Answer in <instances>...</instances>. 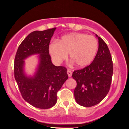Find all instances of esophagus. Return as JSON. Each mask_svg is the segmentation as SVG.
Listing matches in <instances>:
<instances>
[{"mask_svg":"<svg viewBox=\"0 0 129 129\" xmlns=\"http://www.w3.org/2000/svg\"><path fill=\"white\" fill-rule=\"evenodd\" d=\"M67 74H68V76H69V77H71L72 76V71H70V70H67Z\"/></svg>","mask_w":129,"mask_h":129,"instance_id":"1","label":"esophagus"}]
</instances>
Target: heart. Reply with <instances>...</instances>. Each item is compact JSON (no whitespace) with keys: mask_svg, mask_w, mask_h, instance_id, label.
Returning <instances> with one entry per match:
<instances>
[{"mask_svg":"<svg viewBox=\"0 0 129 129\" xmlns=\"http://www.w3.org/2000/svg\"><path fill=\"white\" fill-rule=\"evenodd\" d=\"M98 43L93 36L84 33H72L52 42L49 52L56 63H60L68 57L78 67H84L92 62L96 53Z\"/></svg>","mask_w":129,"mask_h":129,"instance_id":"b5f03b06","label":"heart"}]
</instances>
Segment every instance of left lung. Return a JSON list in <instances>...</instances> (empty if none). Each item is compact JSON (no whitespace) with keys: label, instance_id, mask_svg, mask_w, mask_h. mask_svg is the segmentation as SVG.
<instances>
[{"label":"left lung","instance_id":"8db88e82","mask_svg":"<svg viewBox=\"0 0 129 129\" xmlns=\"http://www.w3.org/2000/svg\"><path fill=\"white\" fill-rule=\"evenodd\" d=\"M98 41V50L92 62L84 69L75 70L72 75L77 83L74 91L75 100L84 107L100 103L107 96L112 82L113 67L110 50L99 36Z\"/></svg>","mask_w":129,"mask_h":129}]
</instances>
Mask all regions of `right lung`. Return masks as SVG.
<instances>
[{"mask_svg": "<svg viewBox=\"0 0 129 129\" xmlns=\"http://www.w3.org/2000/svg\"><path fill=\"white\" fill-rule=\"evenodd\" d=\"M56 28L29 33L19 45L14 59V78L22 98L41 109L55 105L57 91L68 79L66 68L54 66L49 54L50 40ZM34 54H40L39 68L34 78H27L23 73V60Z\"/></svg>", "mask_w": 129, "mask_h": 129, "instance_id": "add662e5", "label": "right lung"}]
</instances>
